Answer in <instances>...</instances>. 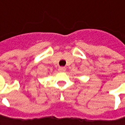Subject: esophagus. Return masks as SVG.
Here are the masks:
<instances>
[{"mask_svg":"<svg viewBox=\"0 0 125 125\" xmlns=\"http://www.w3.org/2000/svg\"><path fill=\"white\" fill-rule=\"evenodd\" d=\"M65 67H60L59 69H58V71L59 72H65Z\"/></svg>","mask_w":125,"mask_h":125,"instance_id":"esophagus-1","label":"esophagus"}]
</instances>
